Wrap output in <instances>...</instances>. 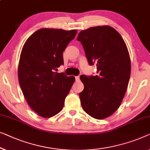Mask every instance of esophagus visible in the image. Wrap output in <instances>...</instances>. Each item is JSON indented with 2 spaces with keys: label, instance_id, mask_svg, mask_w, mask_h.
I'll list each match as a JSON object with an SVG mask.
<instances>
[{
  "label": "esophagus",
  "instance_id": "1",
  "mask_svg": "<svg viewBox=\"0 0 150 150\" xmlns=\"http://www.w3.org/2000/svg\"><path fill=\"white\" fill-rule=\"evenodd\" d=\"M75 79H76V80H80V76H77L75 77Z\"/></svg>",
  "mask_w": 150,
  "mask_h": 150
}]
</instances>
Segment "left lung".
<instances>
[{
	"label": "left lung",
	"instance_id": "1",
	"mask_svg": "<svg viewBox=\"0 0 150 150\" xmlns=\"http://www.w3.org/2000/svg\"><path fill=\"white\" fill-rule=\"evenodd\" d=\"M90 66L96 76H80L84 89L79 93L84 112L98 120L116 111L125 97L131 76V59L125 41L108 25L90 28L79 34Z\"/></svg>",
	"mask_w": 150,
	"mask_h": 150
}]
</instances>
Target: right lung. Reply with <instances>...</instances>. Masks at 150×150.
Masks as SVG:
<instances>
[{
  "mask_svg": "<svg viewBox=\"0 0 150 150\" xmlns=\"http://www.w3.org/2000/svg\"><path fill=\"white\" fill-rule=\"evenodd\" d=\"M77 30L42 28L25 41L19 58L18 79L25 100L39 116L50 118L61 112L75 81L55 71L64 64L63 52Z\"/></svg>",
  "mask_w": 150,
  "mask_h": 150,
  "instance_id": "right-lung-1",
  "label": "right lung"
}]
</instances>
